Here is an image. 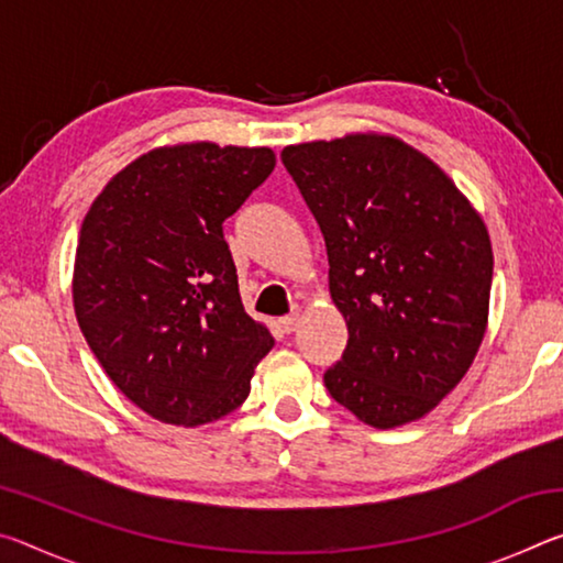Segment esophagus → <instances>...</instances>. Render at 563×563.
<instances>
[{
    "label": "esophagus",
    "mask_w": 563,
    "mask_h": 563,
    "mask_svg": "<svg viewBox=\"0 0 563 563\" xmlns=\"http://www.w3.org/2000/svg\"><path fill=\"white\" fill-rule=\"evenodd\" d=\"M298 325H300V316H298V312H292V316L280 318V328H283L285 332H295V330H298Z\"/></svg>",
    "instance_id": "34e87169"
}]
</instances>
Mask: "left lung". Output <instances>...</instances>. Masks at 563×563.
<instances>
[{
  "label": "left lung",
  "mask_w": 563,
  "mask_h": 563,
  "mask_svg": "<svg viewBox=\"0 0 563 563\" xmlns=\"http://www.w3.org/2000/svg\"><path fill=\"white\" fill-rule=\"evenodd\" d=\"M280 158L325 235L330 298L350 332L328 393L375 430L422 419L487 332V225L430 156L389 133L285 146Z\"/></svg>",
  "instance_id": "1"
}]
</instances>
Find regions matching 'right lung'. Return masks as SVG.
<instances>
[{
    "label": "right lung",
    "instance_id": "obj_1",
    "mask_svg": "<svg viewBox=\"0 0 563 563\" xmlns=\"http://www.w3.org/2000/svg\"><path fill=\"white\" fill-rule=\"evenodd\" d=\"M273 168L268 146H158L121 168L84 218L76 320L111 383L158 422L231 415L275 345L243 308L223 238Z\"/></svg>",
    "mask_w": 563,
    "mask_h": 563
}]
</instances>
